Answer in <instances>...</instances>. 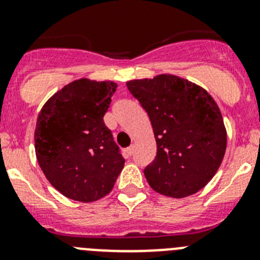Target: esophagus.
<instances>
[{
    "mask_svg": "<svg viewBox=\"0 0 260 260\" xmlns=\"http://www.w3.org/2000/svg\"><path fill=\"white\" fill-rule=\"evenodd\" d=\"M133 151H135V147H133V146H129L127 149H125V152H127L128 156H132Z\"/></svg>",
    "mask_w": 260,
    "mask_h": 260,
    "instance_id": "esophagus-1",
    "label": "esophagus"
}]
</instances>
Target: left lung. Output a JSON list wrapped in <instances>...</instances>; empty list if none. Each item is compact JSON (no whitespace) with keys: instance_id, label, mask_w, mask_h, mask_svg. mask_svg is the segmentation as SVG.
Listing matches in <instances>:
<instances>
[{"instance_id":"obj_1","label":"left lung","mask_w":260,"mask_h":260,"mask_svg":"<svg viewBox=\"0 0 260 260\" xmlns=\"http://www.w3.org/2000/svg\"><path fill=\"white\" fill-rule=\"evenodd\" d=\"M148 114L157 145L145 176L156 192L181 199L205 187L221 165L226 129L221 112L201 86L171 74L127 81Z\"/></svg>"}]
</instances>
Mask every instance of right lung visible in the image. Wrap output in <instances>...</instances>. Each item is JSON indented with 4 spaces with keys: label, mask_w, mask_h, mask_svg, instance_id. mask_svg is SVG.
I'll use <instances>...</instances> for the list:
<instances>
[{
    "label": "right lung",
    "mask_w": 260,
    "mask_h": 260,
    "mask_svg": "<svg viewBox=\"0 0 260 260\" xmlns=\"http://www.w3.org/2000/svg\"><path fill=\"white\" fill-rule=\"evenodd\" d=\"M114 81L81 78L44 104L35 129V152L49 182L67 198L93 203L108 195L124 158L104 124Z\"/></svg>",
    "instance_id": "1"
}]
</instances>
